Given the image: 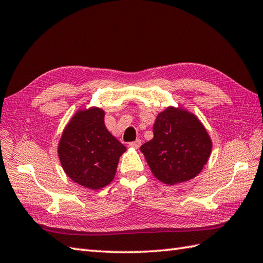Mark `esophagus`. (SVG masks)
Wrapping results in <instances>:
<instances>
[{"mask_svg":"<svg viewBox=\"0 0 263 263\" xmlns=\"http://www.w3.org/2000/svg\"><path fill=\"white\" fill-rule=\"evenodd\" d=\"M128 146L132 147V148H135V149H138L139 147L141 146V140H140V139H138V140L132 141V142L128 143Z\"/></svg>","mask_w":263,"mask_h":263,"instance_id":"34e87169","label":"esophagus"}]
</instances>
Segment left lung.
Here are the masks:
<instances>
[{"label":"left lung","mask_w":263,"mask_h":263,"mask_svg":"<svg viewBox=\"0 0 263 263\" xmlns=\"http://www.w3.org/2000/svg\"><path fill=\"white\" fill-rule=\"evenodd\" d=\"M212 142L198 117L182 108L158 114L154 138L140 147L153 174L168 185L192 180L202 171Z\"/></svg>","instance_id":"left-lung-1"}]
</instances>
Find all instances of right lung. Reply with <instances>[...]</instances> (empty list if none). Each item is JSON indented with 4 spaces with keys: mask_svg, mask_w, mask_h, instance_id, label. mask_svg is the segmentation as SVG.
<instances>
[{
    "mask_svg": "<svg viewBox=\"0 0 263 263\" xmlns=\"http://www.w3.org/2000/svg\"><path fill=\"white\" fill-rule=\"evenodd\" d=\"M102 108L77 111L59 142L61 165L72 181L98 190L115 176L121 155L126 148L110 135Z\"/></svg>",
    "mask_w": 263,
    "mask_h": 263,
    "instance_id": "add662e5",
    "label": "right lung"
}]
</instances>
